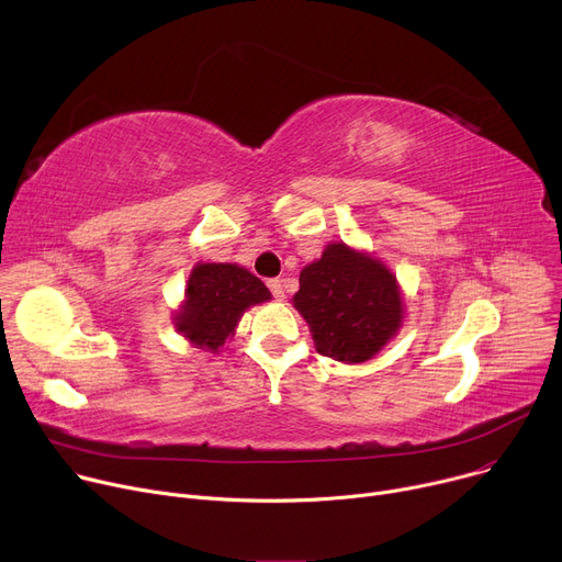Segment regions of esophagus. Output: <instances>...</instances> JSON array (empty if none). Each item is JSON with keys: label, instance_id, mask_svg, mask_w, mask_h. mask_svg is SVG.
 <instances>
[{"label": "esophagus", "instance_id": "esophagus-1", "mask_svg": "<svg viewBox=\"0 0 562 562\" xmlns=\"http://www.w3.org/2000/svg\"><path fill=\"white\" fill-rule=\"evenodd\" d=\"M269 289H271V293H273V296H276L278 301L284 299V289H282V282H280V280H269Z\"/></svg>", "mask_w": 562, "mask_h": 562}]
</instances>
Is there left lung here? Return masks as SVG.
<instances>
[{"instance_id":"left-lung-1","label":"left lung","mask_w":562,"mask_h":562,"mask_svg":"<svg viewBox=\"0 0 562 562\" xmlns=\"http://www.w3.org/2000/svg\"><path fill=\"white\" fill-rule=\"evenodd\" d=\"M293 307L307 321L314 348L344 364L375 358L403 328V291L373 252L333 241L301 271Z\"/></svg>"}]
</instances>
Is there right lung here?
I'll list each match as a JSON object with an SVG mask.
<instances>
[{
	"label": "right lung",
	"mask_w": 562,
	"mask_h": 562,
	"mask_svg": "<svg viewBox=\"0 0 562 562\" xmlns=\"http://www.w3.org/2000/svg\"><path fill=\"white\" fill-rule=\"evenodd\" d=\"M271 301V291L239 263L198 261L187 280L184 301L172 326L195 348L221 352L246 310Z\"/></svg>",
	"instance_id": "obj_1"
}]
</instances>
